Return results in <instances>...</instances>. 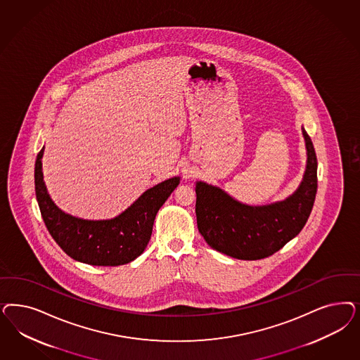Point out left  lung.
Instances as JSON below:
<instances>
[{"instance_id": "1", "label": "left lung", "mask_w": 360, "mask_h": 360, "mask_svg": "<svg viewBox=\"0 0 360 360\" xmlns=\"http://www.w3.org/2000/svg\"><path fill=\"white\" fill-rule=\"evenodd\" d=\"M306 168L290 196L266 205H248L219 186L196 181L198 232L214 250L237 259H261L274 255L309 219L316 195V155L304 128Z\"/></svg>"}]
</instances>
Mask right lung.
Returning a JSON list of instances; mask_svg holds the SVG:
<instances>
[{"label":"right lung","instance_id":"add662e5","mask_svg":"<svg viewBox=\"0 0 360 360\" xmlns=\"http://www.w3.org/2000/svg\"><path fill=\"white\" fill-rule=\"evenodd\" d=\"M44 151L35 160V196L47 231L60 249L72 259L93 266H117L138 258L150 243L159 209L180 184V177L147 189L114 219L84 220L63 212L50 198L42 171Z\"/></svg>","mask_w":360,"mask_h":360}]
</instances>
